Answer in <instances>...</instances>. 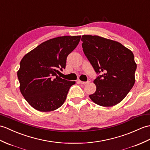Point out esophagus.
Returning <instances> with one entry per match:
<instances>
[{
    "label": "esophagus",
    "instance_id": "esophagus-1",
    "mask_svg": "<svg viewBox=\"0 0 150 150\" xmlns=\"http://www.w3.org/2000/svg\"><path fill=\"white\" fill-rule=\"evenodd\" d=\"M78 82L80 83H81V84H86V83H89L90 82H91V81H90V79H88V81H87V82H83V81H80V80H79Z\"/></svg>",
    "mask_w": 150,
    "mask_h": 150
}]
</instances>
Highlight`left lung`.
I'll use <instances>...</instances> for the list:
<instances>
[{
  "mask_svg": "<svg viewBox=\"0 0 150 150\" xmlns=\"http://www.w3.org/2000/svg\"><path fill=\"white\" fill-rule=\"evenodd\" d=\"M83 51L97 74L96 86L89 98L96 104L112 107L122 101L134 86L137 64L132 52L117 41L83 35Z\"/></svg>",
  "mask_w": 150,
  "mask_h": 150,
  "instance_id": "left-lung-1",
  "label": "left lung"
}]
</instances>
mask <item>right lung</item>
I'll return each instance as SVG.
<instances>
[{
  "mask_svg": "<svg viewBox=\"0 0 150 150\" xmlns=\"http://www.w3.org/2000/svg\"><path fill=\"white\" fill-rule=\"evenodd\" d=\"M81 36H60L38 45L24 55L17 75L20 90L29 105L41 112L57 109L65 102L75 81L57 74L65 69L67 58L79 44Z\"/></svg>",
  "mask_w": 150,
  "mask_h": 150,
  "instance_id": "add662e5",
  "label": "right lung"
}]
</instances>
